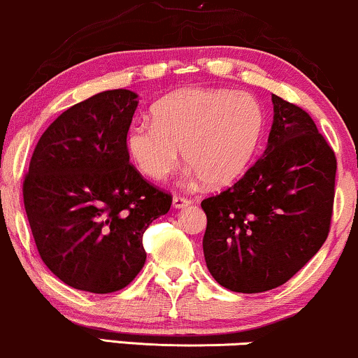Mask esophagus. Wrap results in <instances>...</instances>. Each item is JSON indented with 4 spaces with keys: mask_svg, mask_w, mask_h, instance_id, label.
I'll return each instance as SVG.
<instances>
[{
    "mask_svg": "<svg viewBox=\"0 0 358 358\" xmlns=\"http://www.w3.org/2000/svg\"><path fill=\"white\" fill-rule=\"evenodd\" d=\"M171 203H173V208L180 210V208H185V206L192 205V201L185 196H173V201H171Z\"/></svg>",
    "mask_w": 358,
    "mask_h": 358,
    "instance_id": "34e87169",
    "label": "esophagus"
}]
</instances>
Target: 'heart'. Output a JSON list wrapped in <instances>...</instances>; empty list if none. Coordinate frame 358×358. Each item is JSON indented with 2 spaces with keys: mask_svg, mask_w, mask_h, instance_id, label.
I'll return each instance as SVG.
<instances>
[{
  "mask_svg": "<svg viewBox=\"0 0 358 358\" xmlns=\"http://www.w3.org/2000/svg\"><path fill=\"white\" fill-rule=\"evenodd\" d=\"M153 122L128 127L124 146L138 170L166 178L178 165L180 150L190 175L210 187L238 180L255 157L265 131V111L247 92L188 88L153 106Z\"/></svg>",
  "mask_w": 358,
  "mask_h": 358,
  "instance_id": "b5f03b06",
  "label": "heart"
}]
</instances>
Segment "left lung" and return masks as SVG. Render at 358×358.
<instances>
[{
  "mask_svg": "<svg viewBox=\"0 0 358 358\" xmlns=\"http://www.w3.org/2000/svg\"><path fill=\"white\" fill-rule=\"evenodd\" d=\"M264 157L234 187L201 201L205 262L222 287L258 294L288 282L330 228L337 160L307 111L272 94Z\"/></svg>",
  "mask_w": 358,
  "mask_h": 358,
  "instance_id": "1",
  "label": "left lung"
}]
</instances>
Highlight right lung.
Masks as SVG:
<instances>
[{
    "instance_id": "right-lung-1",
    "label": "right lung",
    "mask_w": 358,
    "mask_h": 358,
    "mask_svg": "<svg viewBox=\"0 0 358 358\" xmlns=\"http://www.w3.org/2000/svg\"><path fill=\"white\" fill-rule=\"evenodd\" d=\"M138 106L106 90L63 111L43 133L23 183L41 260L76 290L111 294L143 268V234L171 196L130 165L124 135Z\"/></svg>"
}]
</instances>
